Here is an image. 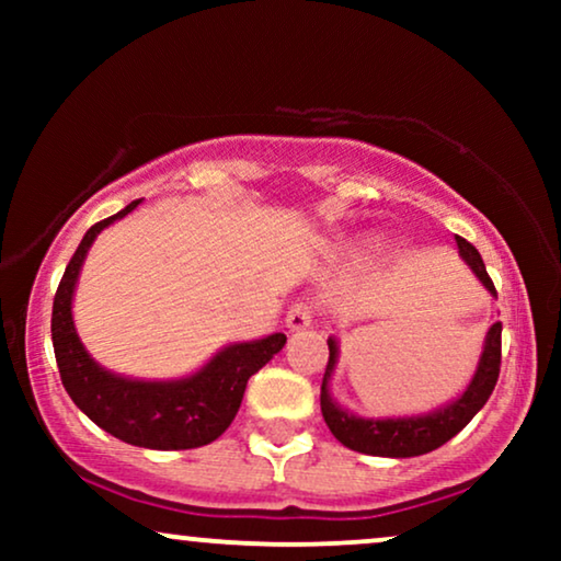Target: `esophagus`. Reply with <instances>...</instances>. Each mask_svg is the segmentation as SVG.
Masks as SVG:
<instances>
[{
    "mask_svg": "<svg viewBox=\"0 0 561 561\" xmlns=\"http://www.w3.org/2000/svg\"><path fill=\"white\" fill-rule=\"evenodd\" d=\"M285 324H287L289 332H302V330H308V327L313 324V311H311V306H308V302H295V306L287 311Z\"/></svg>",
    "mask_w": 561,
    "mask_h": 561,
    "instance_id": "34e87169",
    "label": "esophagus"
}]
</instances>
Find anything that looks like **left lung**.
<instances>
[{
	"label": "left lung",
	"mask_w": 561,
	"mask_h": 561,
	"mask_svg": "<svg viewBox=\"0 0 561 561\" xmlns=\"http://www.w3.org/2000/svg\"><path fill=\"white\" fill-rule=\"evenodd\" d=\"M456 244H459L461 261L472 268L480 285L495 298V287L485 272V263H482L478 248L461 240V237H456ZM327 345H330V364H327L324 382H321V414H324L327 427L345 448L369 456H388V459H409V456L430 454V450L448 443L454 435H459L491 398L501 369V321H495L485 334V343H482L478 369H474L465 392H459V398L437 405L435 411H427V414L362 416L332 398L330 382L340 358V345L334 337L327 340Z\"/></svg>",
	"instance_id": "left-lung-1"
}]
</instances>
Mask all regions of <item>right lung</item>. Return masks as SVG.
<instances>
[{
  "instance_id": "obj_1",
  "label": "right lung",
  "mask_w": 561,
  "mask_h": 561,
  "mask_svg": "<svg viewBox=\"0 0 561 561\" xmlns=\"http://www.w3.org/2000/svg\"><path fill=\"white\" fill-rule=\"evenodd\" d=\"M139 203L141 199H134L115 216L94 224L62 274L53 306L57 369L73 403L96 427L118 440L156 450L208 446L234 422L248 379L272 362L287 337L274 332L248 343H229L208 364L179 379H134L96 364L76 332L73 293L89 248L100 231L131 214Z\"/></svg>"
}]
</instances>
